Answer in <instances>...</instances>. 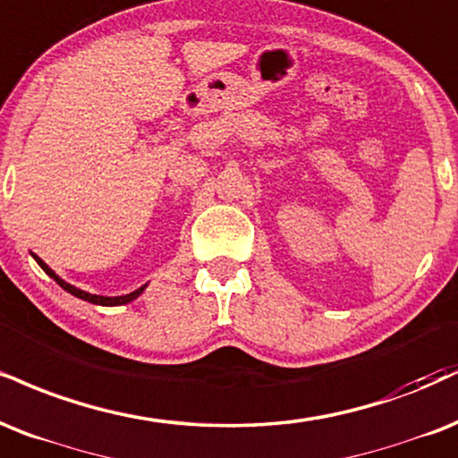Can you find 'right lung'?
I'll list each match as a JSON object with an SVG mask.
<instances>
[{"label": "right lung", "mask_w": 458, "mask_h": 458, "mask_svg": "<svg viewBox=\"0 0 458 458\" xmlns=\"http://www.w3.org/2000/svg\"><path fill=\"white\" fill-rule=\"evenodd\" d=\"M36 258V262L40 264V267L44 268V271H47V275H51V277L55 279V282H57L59 285H62V288L65 290V292H70V294H74V296H79V299H82V301H89V302H93V305H125V302H130V301H134L136 296L140 294L142 290H145V285H142V288H139V290H134V292H130V294H125V296H98V294H89V292H82V290H79V288H74V285H70V284H65L64 279H59L57 275H55L51 268L47 267V264H44L40 258L38 256H34Z\"/></svg>", "instance_id": "right-lung-1"}]
</instances>
